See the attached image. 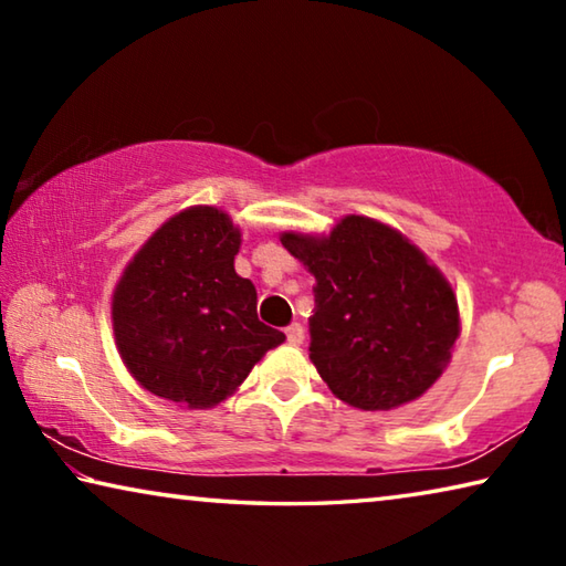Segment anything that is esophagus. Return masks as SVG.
I'll return each instance as SVG.
<instances>
[{"label":"esophagus","mask_w":566,"mask_h":566,"mask_svg":"<svg viewBox=\"0 0 566 566\" xmlns=\"http://www.w3.org/2000/svg\"><path fill=\"white\" fill-rule=\"evenodd\" d=\"M286 342L290 344H302L304 342V327L300 322H294L286 327Z\"/></svg>","instance_id":"obj_1"}]
</instances>
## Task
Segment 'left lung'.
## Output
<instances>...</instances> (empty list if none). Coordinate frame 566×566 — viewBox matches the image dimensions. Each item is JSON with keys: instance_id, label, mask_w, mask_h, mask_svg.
Wrapping results in <instances>:
<instances>
[{"instance_id": "left-lung-1", "label": "left lung", "mask_w": 566, "mask_h": 566, "mask_svg": "<svg viewBox=\"0 0 566 566\" xmlns=\"http://www.w3.org/2000/svg\"><path fill=\"white\" fill-rule=\"evenodd\" d=\"M280 239L317 280L310 359L334 397L387 411L442 377L459 337L457 296L405 234L349 214L329 234Z\"/></svg>"}]
</instances>
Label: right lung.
Wrapping results in <instances>:
<instances>
[{
    "instance_id": "obj_1",
    "label": "right lung",
    "mask_w": 566,
    "mask_h": 566,
    "mask_svg": "<svg viewBox=\"0 0 566 566\" xmlns=\"http://www.w3.org/2000/svg\"><path fill=\"white\" fill-rule=\"evenodd\" d=\"M239 227L217 207L167 219L134 254L112 296L129 375L161 399L207 409L234 395L284 342L256 317L254 284L234 272Z\"/></svg>"
}]
</instances>
